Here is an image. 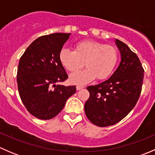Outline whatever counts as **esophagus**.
Masks as SVG:
<instances>
[{"mask_svg":"<svg viewBox=\"0 0 155 155\" xmlns=\"http://www.w3.org/2000/svg\"><path fill=\"white\" fill-rule=\"evenodd\" d=\"M83 86H82V85H78L77 86H76V90L77 91H79V90H81V89H82L83 88Z\"/></svg>","mask_w":155,"mask_h":155,"instance_id":"1","label":"esophagus"}]
</instances>
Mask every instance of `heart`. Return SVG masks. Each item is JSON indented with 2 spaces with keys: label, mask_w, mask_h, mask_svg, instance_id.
Wrapping results in <instances>:
<instances>
[{
  "label": "heart",
  "mask_w": 155,
  "mask_h": 155,
  "mask_svg": "<svg viewBox=\"0 0 155 155\" xmlns=\"http://www.w3.org/2000/svg\"><path fill=\"white\" fill-rule=\"evenodd\" d=\"M59 60L70 72H76L85 64L86 69L73 73L70 77L73 83L82 85L93 80L96 76L98 79L109 77L116 66L118 53L113 46L85 40L76 43L74 51L62 48L59 52Z\"/></svg>",
  "instance_id": "heart-1"
}]
</instances>
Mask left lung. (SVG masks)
I'll use <instances>...</instances> for the list:
<instances>
[{"mask_svg":"<svg viewBox=\"0 0 155 155\" xmlns=\"http://www.w3.org/2000/svg\"><path fill=\"white\" fill-rule=\"evenodd\" d=\"M121 62L113 74L104 82L87 87L90 97L85 104L89 121L99 127L116 124L137 103L143 86L144 70L137 54L115 39Z\"/></svg>","mask_w":155,"mask_h":155,"instance_id":"8db88e82","label":"left lung"}]
</instances>
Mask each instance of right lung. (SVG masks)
I'll return each instance as SVG.
<instances>
[{"mask_svg":"<svg viewBox=\"0 0 155 155\" xmlns=\"http://www.w3.org/2000/svg\"><path fill=\"white\" fill-rule=\"evenodd\" d=\"M71 34L55 33L34 40L21 57L17 70L20 97L36 118L48 120L64 107L76 86L60 85L68 78L59 52Z\"/></svg>","mask_w":155,"mask_h":155,"instance_id":"right-lung-1","label":"right lung"}]
</instances>
